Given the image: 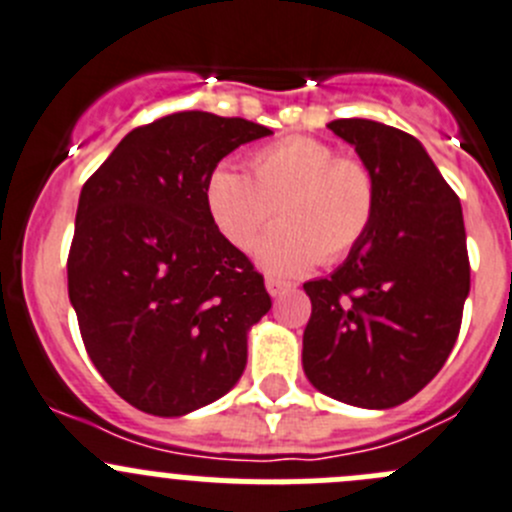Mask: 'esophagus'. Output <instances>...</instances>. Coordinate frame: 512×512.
<instances>
[{
	"label": "esophagus",
	"mask_w": 512,
	"mask_h": 512,
	"mask_svg": "<svg viewBox=\"0 0 512 512\" xmlns=\"http://www.w3.org/2000/svg\"><path fill=\"white\" fill-rule=\"evenodd\" d=\"M265 288H267V293L272 295V298H280V295L288 293V290L293 288V285L285 283V280H278V278H267L265 280Z\"/></svg>",
	"instance_id": "esophagus-1"
}]
</instances>
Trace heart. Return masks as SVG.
Here are the masks:
<instances>
[{
    "instance_id": "heart-1",
    "label": "heart",
    "mask_w": 512,
    "mask_h": 512,
    "mask_svg": "<svg viewBox=\"0 0 512 512\" xmlns=\"http://www.w3.org/2000/svg\"><path fill=\"white\" fill-rule=\"evenodd\" d=\"M252 176L222 164L207 179L214 227L237 250L257 247V262L272 275H300L318 260L338 262L369 237L379 209V184L364 161L310 136L267 143L250 161Z\"/></svg>"
}]
</instances>
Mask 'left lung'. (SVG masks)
Masks as SVG:
<instances>
[{"mask_svg": "<svg viewBox=\"0 0 512 512\" xmlns=\"http://www.w3.org/2000/svg\"><path fill=\"white\" fill-rule=\"evenodd\" d=\"M379 184L376 222L333 275L305 283L303 371L326 396L391 409L450 356L470 293L462 207L422 143L394 126L328 123Z\"/></svg>", "mask_w": 512, "mask_h": 512, "instance_id": "left-lung-1", "label": "left lung"}]
</instances>
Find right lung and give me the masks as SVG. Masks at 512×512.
I'll return each mask as SVG.
<instances>
[{
	"label": "right lung",
	"mask_w": 512,
	"mask_h": 512,
	"mask_svg": "<svg viewBox=\"0 0 512 512\" xmlns=\"http://www.w3.org/2000/svg\"><path fill=\"white\" fill-rule=\"evenodd\" d=\"M245 118L181 111L133 128L80 191L68 293L95 369L131 407L181 417L227 394L247 333L270 310L265 280L207 209V179Z\"/></svg>",
	"instance_id": "right-lung-1"
}]
</instances>
